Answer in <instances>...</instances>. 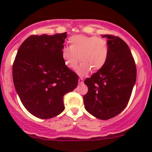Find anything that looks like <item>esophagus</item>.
I'll return each mask as SVG.
<instances>
[{"instance_id": "obj_1", "label": "esophagus", "mask_w": 152, "mask_h": 152, "mask_svg": "<svg viewBox=\"0 0 152 152\" xmlns=\"http://www.w3.org/2000/svg\"><path fill=\"white\" fill-rule=\"evenodd\" d=\"M79 84H83L84 83V81H83V79H82V78H80V79H79Z\"/></svg>"}]
</instances>
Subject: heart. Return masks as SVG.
<instances>
[{"label": "heart", "instance_id": "heart-1", "mask_svg": "<svg viewBox=\"0 0 152 152\" xmlns=\"http://www.w3.org/2000/svg\"><path fill=\"white\" fill-rule=\"evenodd\" d=\"M70 47L62 50V57L65 65L70 69L82 62L77 73L85 75L90 70L97 71L104 67L109 55V47L104 39L96 37L75 35L69 38Z\"/></svg>", "mask_w": 152, "mask_h": 152}]
</instances>
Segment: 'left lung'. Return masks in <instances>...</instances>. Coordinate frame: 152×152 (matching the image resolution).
<instances>
[{
	"instance_id": "left-lung-1",
	"label": "left lung",
	"mask_w": 152,
	"mask_h": 152,
	"mask_svg": "<svg viewBox=\"0 0 152 152\" xmlns=\"http://www.w3.org/2000/svg\"><path fill=\"white\" fill-rule=\"evenodd\" d=\"M107 39L109 55L103 67L85 79L88 92L83 96L89 113L108 120L126 107L136 82L137 69L129 48L122 39L104 34Z\"/></svg>"
}]
</instances>
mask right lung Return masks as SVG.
I'll list each match as a JSON object with an SVG mask.
<instances>
[{"instance_id": "obj_1", "label": "right lung", "mask_w": 152, "mask_h": 152, "mask_svg": "<svg viewBox=\"0 0 152 152\" xmlns=\"http://www.w3.org/2000/svg\"><path fill=\"white\" fill-rule=\"evenodd\" d=\"M67 33L31 35L20 46L14 61L15 90L25 108L48 119L65 110L63 97L77 87L79 76L62 57Z\"/></svg>"}]
</instances>
